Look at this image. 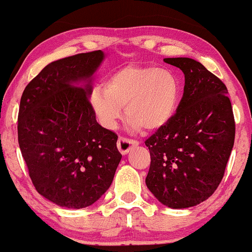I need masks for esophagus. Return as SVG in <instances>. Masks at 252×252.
<instances>
[{"label":"esophagus","mask_w":252,"mask_h":252,"mask_svg":"<svg viewBox=\"0 0 252 252\" xmlns=\"http://www.w3.org/2000/svg\"><path fill=\"white\" fill-rule=\"evenodd\" d=\"M138 145V142L133 141V139L126 138V137H120L117 141V148L122 155H126L132 148H136Z\"/></svg>","instance_id":"obj_1"}]
</instances>
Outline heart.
<instances>
[{
	"instance_id": "heart-1",
	"label": "heart",
	"mask_w": 252,
	"mask_h": 252,
	"mask_svg": "<svg viewBox=\"0 0 252 252\" xmlns=\"http://www.w3.org/2000/svg\"><path fill=\"white\" fill-rule=\"evenodd\" d=\"M180 98V80L172 71L126 65L110 73L103 88H94L89 102L106 128L115 126L126 107L129 123L142 131L155 132L174 119Z\"/></svg>"
}]
</instances>
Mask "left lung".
<instances>
[{"instance_id": "8db88e82", "label": "left lung", "mask_w": 252, "mask_h": 252, "mask_svg": "<svg viewBox=\"0 0 252 252\" xmlns=\"http://www.w3.org/2000/svg\"><path fill=\"white\" fill-rule=\"evenodd\" d=\"M184 72V94L174 119L145 141L151 164L145 183L163 205L189 208L215 192L235 141L228 89L202 63L165 58Z\"/></svg>"}]
</instances>
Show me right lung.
I'll list each match as a JSON object with an SVG mask.
<instances>
[{
	"label": "right lung",
	"instance_id": "add662e5",
	"mask_svg": "<svg viewBox=\"0 0 252 252\" xmlns=\"http://www.w3.org/2000/svg\"><path fill=\"white\" fill-rule=\"evenodd\" d=\"M101 50L49 63L29 82L18 111V144L37 192L60 207L93 205L109 189L122 155L117 135L89 102ZM84 81V88L73 83Z\"/></svg>",
	"mask_w": 252,
	"mask_h": 252
}]
</instances>
